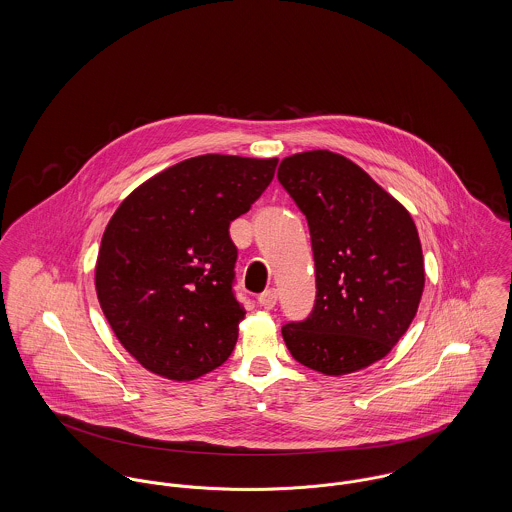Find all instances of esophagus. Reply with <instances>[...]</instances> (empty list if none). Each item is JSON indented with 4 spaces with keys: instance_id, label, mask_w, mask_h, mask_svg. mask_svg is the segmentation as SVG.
Wrapping results in <instances>:
<instances>
[{
    "instance_id": "obj_1",
    "label": "esophagus",
    "mask_w": 512,
    "mask_h": 512,
    "mask_svg": "<svg viewBox=\"0 0 512 512\" xmlns=\"http://www.w3.org/2000/svg\"><path fill=\"white\" fill-rule=\"evenodd\" d=\"M276 300H278V292H276L274 288L265 290V292L259 296V303H261V307H265V309H272V307L276 305Z\"/></svg>"
}]
</instances>
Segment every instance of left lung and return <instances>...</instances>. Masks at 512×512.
Masks as SVG:
<instances>
[{
    "label": "left lung",
    "instance_id": "obj_1",
    "mask_svg": "<svg viewBox=\"0 0 512 512\" xmlns=\"http://www.w3.org/2000/svg\"><path fill=\"white\" fill-rule=\"evenodd\" d=\"M278 181L307 218L317 280L311 315L282 327L290 354L331 377L383 360L414 321L425 284L410 212L336 152L286 156Z\"/></svg>",
    "mask_w": 512,
    "mask_h": 512
}]
</instances>
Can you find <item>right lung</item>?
<instances>
[{
	"label": "right lung",
	"instance_id": "add662e5",
	"mask_svg": "<svg viewBox=\"0 0 512 512\" xmlns=\"http://www.w3.org/2000/svg\"><path fill=\"white\" fill-rule=\"evenodd\" d=\"M278 158L203 154L141 183L110 218L94 269L104 317L147 371L193 381L230 358L245 309L234 296L230 222L269 187Z\"/></svg>",
	"mask_w": 512,
	"mask_h": 512
}]
</instances>
